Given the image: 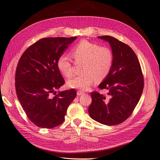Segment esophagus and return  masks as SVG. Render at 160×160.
Listing matches in <instances>:
<instances>
[{
	"label": "esophagus",
	"instance_id": "1",
	"mask_svg": "<svg viewBox=\"0 0 160 160\" xmlns=\"http://www.w3.org/2000/svg\"><path fill=\"white\" fill-rule=\"evenodd\" d=\"M84 94H85L84 92H82V90H78V92H77V96H82Z\"/></svg>",
	"mask_w": 160,
	"mask_h": 160
}]
</instances>
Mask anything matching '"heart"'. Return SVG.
<instances>
[{
    "instance_id": "obj_1",
    "label": "heart",
    "mask_w": 160,
    "mask_h": 160,
    "mask_svg": "<svg viewBox=\"0 0 160 160\" xmlns=\"http://www.w3.org/2000/svg\"><path fill=\"white\" fill-rule=\"evenodd\" d=\"M76 63H81V74L70 78L67 84L70 88L86 90L94 83L105 79L114 64V56L112 49L88 40H82L70 50ZM57 67L65 77L72 75V61L68 54H62L57 60Z\"/></svg>"
}]
</instances>
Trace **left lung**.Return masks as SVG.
Instances as JSON below:
<instances>
[{
    "label": "left lung",
    "mask_w": 160,
    "mask_h": 160,
    "mask_svg": "<svg viewBox=\"0 0 160 160\" xmlns=\"http://www.w3.org/2000/svg\"><path fill=\"white\" fill-rule=\"evenodd\" d=\"M98 38L110 43L114 56L110 74L98 86L106 95L91 92L88 112L92 119L102 124H120L131 116L143 89V76L136 54L128 45L110 36Z\"/></svg>",
    "instance_id": "obj_1"
}]
</instances>
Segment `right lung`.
<instances>
[{"mask_svg":"<svg viewBox=\"0 0 160 160\" xmlns=\"http://www.w3.org/2000/svg\"><path fill=\"white\" fill-rule=\"evenodd\" d=\"M76 38L40 39L18 61L15 73L17 95L28 119L38 127L49 129L60 125L76 96L74 89L55 92L65 83L56 64L58 58Z\"/></svg>","mask_w":160,"mask_h":160,"instance_id":"right-lung-1","label":"right lung"}]
</instances>
